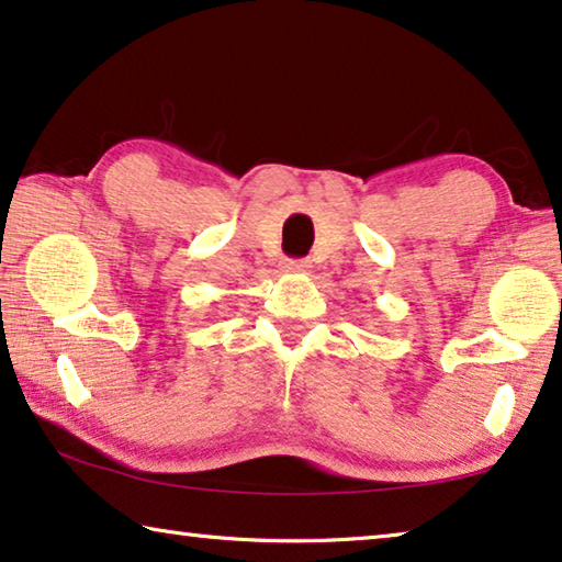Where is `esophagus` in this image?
<instances>
[{"label":"esophagus","instance_id":"obj_1","mask_svg":"<svg viewBox=\"0 0 562 562\" xmlns=\"http://www.w3.org/2000/svg\"><path fill=\"white\" fill-rule=\"evenodd\" d=\"M282 270L284 272H307L310 270V262L307 260H284L282 262Z\"/></svg>","mask_w":562,"mask_h":562}]
</instances>
